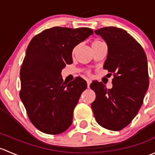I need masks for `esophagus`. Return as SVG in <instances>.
<instances>
[{
    "label": "esophagus",
    "instance_id": "esophagus-1",
    "mask_svg": "<svg viewBox=\"0 0 155 155\" xmlns=\"http://www.w3.org/2000/svg\"><path fill=\"white\" fill-rule=\"evenodd\" d=\"M86 82H87V87H90V84L91 83V79H86Z\"/></svg>",
    "mask_w": 155,
    "mask_h": 155
}]
</instances>
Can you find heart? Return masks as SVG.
I'll use <instances>...</instances> for the list:
<instances>
[{
	"label": "heart",
	"mask_w": 155,
	"mask_h": 155,
	"mask_svg": "<svg viewBox=\"0 0 155 155\" xmlns=\"http://www.w3.org/2000/svg\"><path fill=\"white\" fill-rule=\"evenodd\" d=\"M102 43V42L100 41V40H95V41H94L93 43H92V46H93V45H95V44H98V43ZM76 47H75L74 48H73V53L75 52V51H76Z\"/></svg>",
	"instance_id": "b5f03b06"
}]
</instances>
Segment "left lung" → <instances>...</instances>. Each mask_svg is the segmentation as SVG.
<instances>
[{"instance_id": "1", "label": "left lung", "mask_w": 155, "mask_h": 155, "mask_svg": "<svg viewBox=\"0 0 155 155\" xmlns=\"http://www.w3.org/2000/svg\"><path fill=\"white\" fill-rule=\"evenodd\" d=\"M94 32L107 43L104 68L113 73L114 79L109 89L98 81L91 84L96 94L92 110L101 127L120 130L132 121L143 104L149 85L147 58L141 45L124 30L106 27Z\"/></svg>"}]
</instances>
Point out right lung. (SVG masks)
I'll use <instances>...</instances> for the list:
<instances>
[{
	"instance_id": "1",
	"label": "right lung",
	"mask_w": 155,
	"mask_h": 155,
	"mask_svg": "<svg viewBox=\"0 0 155 155\" xmlns=\"http://www.w3.org/2000/svg\"><path fill=\"white\" fill-rule=\"evenodd\" d=\"M93 33L88 28L54 27L30 42L20 70V98L32 124L45 134H61L71 125L87 83L81 77L64 82L61 71L73 63L75 46Z\"/></svg>"
}]
</instances>
